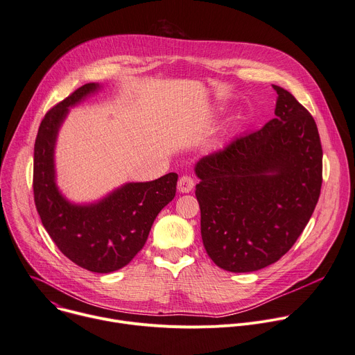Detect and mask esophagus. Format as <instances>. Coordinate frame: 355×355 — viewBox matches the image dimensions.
<instances>
[{
  "label": "esophagus",
  "mask_w": 355,
  "mask_h": 355,
  "mask_svg": "<svg viewBox=\"0 0 355 355\" xmlns=\"http://www.w3.org/2000/svg\"><path fill=\"white\" fill-rule=\"evenodd\" d=\"M196 182L194 180H192L189 175H182L180 180H178V191L181 192V194H187V192H191L192 188H194Z\"/></svg>",
  "instance_id": "obj_1"
}]
</instances>
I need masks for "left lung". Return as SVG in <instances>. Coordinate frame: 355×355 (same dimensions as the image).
<instances>
[{"mask_svg":"<svg viewBox=\"0 0 355 355\" xmlns=\"http://www.w3.org/2000/svg\"><path fill=\"white\" fill-rule=\"evenodd\" d=\"M275 119L201 157V236L216 266L263 269L295 245L315 208L323 150L311 114L280 86Z\"/></svg>","mask_w":355,"mask_h":355,"instance_id":"8db88e82","label":"left lung"}]
</instances>
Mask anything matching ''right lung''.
Returning a JSON list of instances; mask_svg holds the SVG:
<instances>
[{
    "mask_svg": "<svg viewBox=\"0 0 355 355\" xmlns=\"http://www.w3.org/2000/svg\"><path fill=\"white\" fill-rule=\"evenodd\" d=\"M102 89L86 83L45 114L34 148V198L44 228L68 259L94 273H110L141 250L155 216L175 197L178 175L125 182L92 202H73L62 194L55 167L59 130L71 107Z\"/></svg>",
    "mask_w": 355,
    "mask_h": 355,
    "instance_id": "obj_1",
    "label": "right lung"
}]
</instances>
